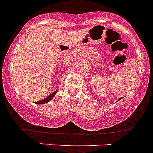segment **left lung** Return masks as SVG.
Listing matches in <instances>:
<instances>
[{
    "mask_svg": "<svg viewBox=\"0 0 153 153\" xmlns=\"http://www.w3.org/2000/svg\"><path fill=\"white\" fill-rule=\"evenodd\" d=\"M121 98H119V99H118V101H119V100H121Z\"/></svg>",
    "mask_w": 153,
    "mask_h": 153,
    "instance_id": "8db88e82",
    "label": "left lung"
}]
</instances>
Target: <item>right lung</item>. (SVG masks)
Instances as JSON below:
<instances>
[{
    "label": "right lung",
    "instance_id": "add662e5",
    "mask_svg": "<svg viewBox=\"0 0 153 153\" xmlns=\"http://www.w3.org/2000/svg\"><path fill=\"white\" fill-rule=\"evenodd\" d=\"M57 92H58V90L55 91V92H52V94H50V95H49V96L47 97V98H44V99H43V100H41V101H37V102L35 103V104H47V103L49 102V101H50L51 100H52V98H53V97L55 96V95L57 93Z\"/></svg>",
    "mask_w": 153,
    "mask_h": 153
}]
</instances>
